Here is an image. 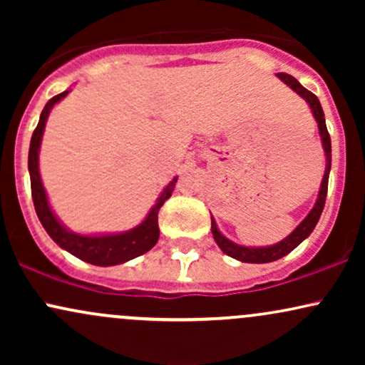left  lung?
Segmentation results:
<instances>
[{
	"instance_id": "left-lung-1",
	"label": "left lung",
	"mask_w": 365,
	"mask_h": 365,
	"mask_svg": "<svg viewBox=\"0 0 365 365\" xmlns=\"http://www.w3.org/2000/svg\"><path fill=\"white\" fill-rule=\"evenodd\" d=\"M276 77L279 81H283L290 87L292 91H295L300 98L305 99V103L309 104L311 108L314 118L317 121V128H319V135H321V142H322V149H324L326 154V170H324V177H322L321 182V188L319 194H317V200L314 204V207L311 209L307 216L304 217V221L297 226L295 230L288 235L287 238H283L282 242L274 245H267V247H245V245H238L235 242L228 240L223 233L217 230V225L215 221V217L211 216V232L212 237H215L217 247L226 255L230 257L237 259V261L242 262H252V264H264V262H273L278 261V259L284 257L287 254H290L295 247H299L302 242L312 233V230L316 228L317 221H319L322 209H324V202H326V194H328V178H329V170H331V139L328 128H326V120H324V111H322L319 99L312 94L311 91H307L305 87L297 81L295 77L288 73H276Z\"/></svg>"
}]
</instances>
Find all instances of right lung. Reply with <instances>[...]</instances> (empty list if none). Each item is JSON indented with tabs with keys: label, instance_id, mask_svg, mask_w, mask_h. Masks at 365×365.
<instances>
[{
	"label": "right lung",
	"instance_id": "add662e5",
	"mask_svg": "<svg viewBox=\"0 0 365 365\" xmlns=\"http://www.w3.org/2000/svg\"><path fill=\"white\" fill-rule=\"evenodd\" d=\"M70 91L61 92V94L54 96L46 103L43 113H41L39 123L32 133L31 148H29V173H31V188H32V200H34V207L39 217L41 225L48 232V235L56 242L61 249L70 252L75 257L82 259V261L94 264V266H116V264H123L135 259L139 255L149 252L154 245H156L159 238V226H158V212L161 209L165 200H168L173 192L177 178L163 188L161 195L158 197L156 204L150 207L149 215L140 225L135 228L128 230V232L121 233H104V235H81V233L70 232L65 225L58 220L56 215L53 212L49 206L48 195H46L43 180L39 173V149L41 140H43V133L46 121H48L49 111L56 103H60Z\"/></svg>",
	"mask_w": 365,
	"mask_h": 365
}]
</instances>
